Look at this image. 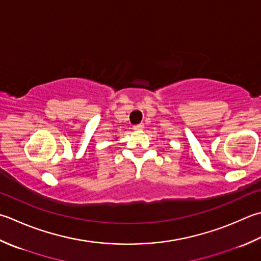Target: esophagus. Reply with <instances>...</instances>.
Masks as SVG:
<instances>
[{
	"instance_id": "1",
	"label": "esophagus",
	"mask_w": 261,
	"mask_h": 261,
	"mask_svg": "<svg viewBox=\"0 0 261 261\" xmlns=\"http://www.w3.org/2000/svg\"><path fill=\"white\" fill-rule=\"evenodd\" d=\"M134 129L135 130H142L144 129V123H139V124L134 125Z\"/></svg>"
}]
</instances>
